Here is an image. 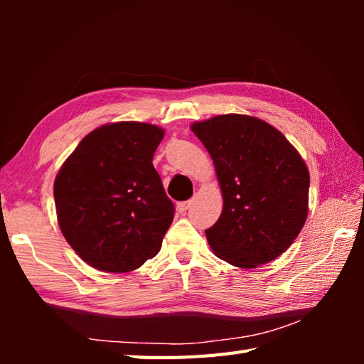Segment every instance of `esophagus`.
I'll return each mask as SVG.
<instances>
[{"mask_svg": "<svg viewBox=\"0 0 364 364\" xmlns=\"http://www.w3.org/2000/svg\"><path fill=\"white\" fill-rule=\"evenodd\" d=\"M191 205H192L191 200H189V202H180V203L176 205V211L180 213V214H184V213H186V211L189 210Z\"/></svg>", "mask_w": 364, "mask_h": 364, "instance_id": "esophagus-1", "label": "esophagus"}]
</instances>
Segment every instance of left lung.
Masks as SVG:
<instances>
[{
  "label": "left lung",
  "mask_w": 364,
  "mask_h": 364,
  "mask_svg": "<svg viewBox=\"0 0 364 364\" xmlns=\"http://www.w3.org/2000/svg\"><path fill=\"white\" fill-rule=\"evenodd\" d=\"M211 154L223 210L205 230L215 257L252 269L280 257L304 228L310 172L299 151L267 122L242 114L191 125Z\"/></svg>",
  "instance_id": "8db88e82"
}]
</instances>
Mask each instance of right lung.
Returning <instances> with one entry per match:
<instances>
[{"mask_svg":"<svg viewBox=\"0 0 364 364\" xmlns=\"http://www.w3.org/2000/svg\"><path fill=\"white\" fill-rule=\"evenodd\" d=\"M164 129L106 123L65 159L54 180L58 223L89 266L123 274L156 257L175 208L153 167Z\"/></svg>","mask_w":364,"mask_h":364,"instance_id":"add662e5","label":"right lung"}]
</instances>
